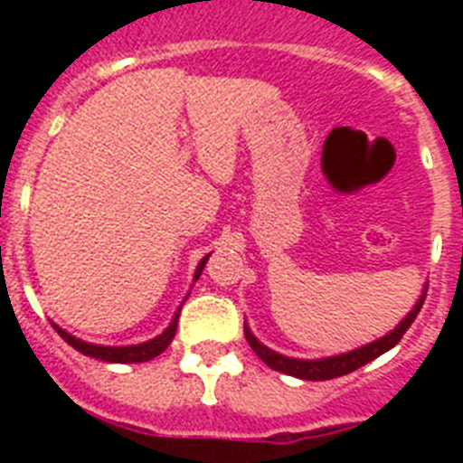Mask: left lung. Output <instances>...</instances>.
Masks as SVG:
<instances>
[{
	"label": "left lung",
	"mask_w": 463,
	"mask_h": 463,
	"mask_svg": "<svg viewBox=\"0 0 463 463\" xmlns=\"http://www.w3.org/2000/svg\"><path fill=\"white\" fill-rule=\"evenodd\" d=\"M422 304H424V297L417 301V306L411 310V313H408L406 320L401 322V325L396 326L392 334H387L384 338H378V341L359 347V350H353V353L338 354V357L317 359V362L282 357V354L273 353V350H269L267 345H261V343L252 336L248 326H243V334H245V341L250 343V347L255 350L257 357H260L264 364H269L273 371H280V373L294 375V378H301V380H331V378H341V375H347V373H353V371L362 369L364 364L373 362L375 357H380V354L387 353L390 347H394L396 343L403 338V334L411 329V325L415 322V317H417V313H420V308H422Z\"/></svg>",
	"instance_id": "obj_1"
}]
</instances>
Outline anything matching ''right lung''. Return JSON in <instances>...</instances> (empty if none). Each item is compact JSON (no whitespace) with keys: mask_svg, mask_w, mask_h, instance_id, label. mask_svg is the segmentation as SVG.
Masks as SVG:
<instances>
[{"mask_svg":"<svg viewBox=\"0 0 463 463\" xmlns=\"http://www.w3.org/2000/svg\"><path fill=\"white\" fill-rule=\"evenodd\" d=\"M208 257H203L202 261H199V267H196V273H194V280L199 276H202L203 271V264H206ZM178 315L175 313L174 322L169 325V329L165 331V334H159L157 338H153V341L148 343H141V345H127V347H104V345H92V343H85V341H79V338H73L71 334H67L64 329H60V326H55L57 334L64 338V341L69 343L71 347H76L79 353L88 354V357H94V359H101V362H116V364H137V362H148V359H155L159 353H165L166 345H169L171 341H174L175 336V326H178Z\"/></svg>","mask_w":463,"mask_h":463,"instance_id":"1","label":"right lung"}]
</instances>
